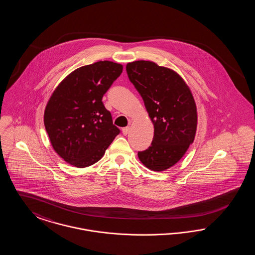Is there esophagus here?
Wrapping results in <instances>:
<instances>
[{"label": "esophagus", "instance_id": "esophagus-1", "mask_svg": "<svg viewBox=\"0 0 255 255\" xmlns=\"http://www.w3.org/2000/svg\"><path fill=\"white\" fill-rule=\"evenodd\" d=\"M129 131H130V127L129 126H127V127H124L123 129H122V133L123 134H127V133H129Z\"/></svg>", "mask_w": 255, "mask_h": 255}]
</instances>
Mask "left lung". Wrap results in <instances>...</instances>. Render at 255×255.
<instances>
[{"label": "left lung", "instance_id": "8db88e82", "mask_svg": "<svg viewBox=\"0 0 255 255\" xmlns=\"http://www.w3.org/2000/svg\"><path fill=\"white\" fill-rule=\"evenodd\" d=\"M126 72L154 124L152 143L138 158L153 171L168 169L194 141L197 108L191 91L176 72L151 61L128 63Z\"/></svg>", "mask_w": 255, "mask_h": 255}]
</instances>
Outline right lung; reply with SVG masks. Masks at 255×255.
<instances>
[{"label": "right lung", "mask_w": 255, "mask_h": 255, "mask_svg": "<svg viewBox=\"0 0 255 255\" xmlns=\"http://www.w3.org/2000/svg\"><path fill=\"white\" fill-rule=\"evenodd\" d=\"M122 70V65L111 61L83 66L70 73L49 98L44 123L50 143L75 167L97 162L121 132L102 97Z\"/></svg>", "instance_id": "1"}]
</instances>
